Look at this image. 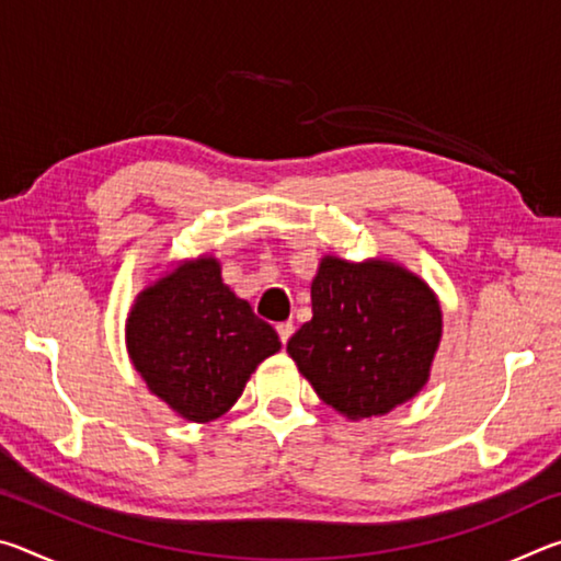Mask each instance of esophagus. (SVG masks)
I'll use <instances>...</instances> for the list:
<instances>
[{
	"mask_svg": "<svg viewBox=\"0 0 561 561\" xmlns=\"http://www.w3.org/2000/svg\"><path fill=\"white\" fill-rule=\"evenodd\" d=\"M277 334H279V339H282V344H287V341H289L291 334H294V324H291V321H279V324H277Z\"/></svg>",
	"mask_w": 561,
	"mask_h": 561,
	"instance_id": "obj_1",
	"label": "esophagus"
}]
</instances>
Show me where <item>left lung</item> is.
<instances>
[{"instance_id":"obj_1","label":"left lung","mask_w":561,"mask_h":561,"mask_svg":"<svg viewBox=\"0 0 561 561\" xmlns=\"http://www.w3.org/2000/svg\"><path fill=\"white\" fill-rule=\"evenodd\" d=\"M311 311L287 351L339 413L383 415L428 381L440 307L411 272L381 260L324 257L311 282Z\"/></svg>"}]
</instances>
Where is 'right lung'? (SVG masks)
Returning a JSON list of instances; mask_svg holds the SVG:
<instances>
[{
	"label": "right lung",
	"instance_id": "obj_1",
	"mask_svg": "<svg viewBox=\"0 0 561 561\" xmlns=\"http://www.w3.org/2000/svg\"><path fill=\"white\" fill-rule=\"evenodd\" d=\"M126 339L150 391L195 423L230 411L257 364L282 346L213 257L187 262L140 294Z\"/></svg>",
	"mask_w": 561,
	"mask_h": 561
}]
</instances>
